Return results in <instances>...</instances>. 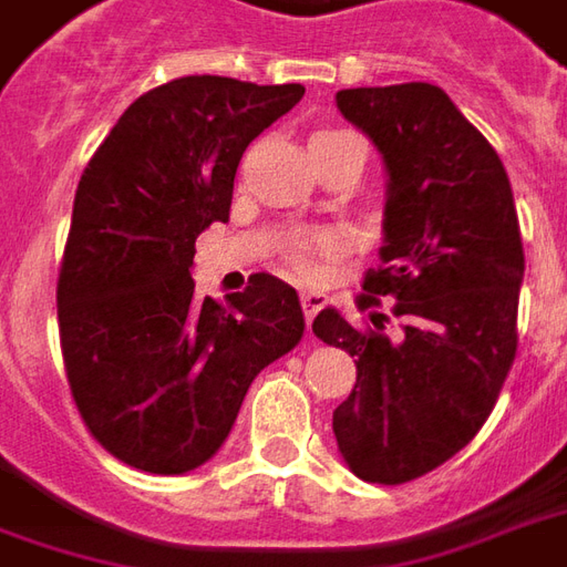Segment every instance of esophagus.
Wrapping results in <instances>:
<instances>
[{
	"label": "esophagus",
	"mask_w": 567,
	"mask_h": 567,
	"mask_svg": "<svg viewBox=\"0 0 567 567\" xmlns=\"http://www.w3.org/2000/svg\"><path fill=\"white\" fill-rule=\"evenodd\" d=\"M300 307H303L307 322H312V319H316V312L324 307V295L322 291H300Z\"/></svg>",
	"instance_id": "1"
}]
</instances>
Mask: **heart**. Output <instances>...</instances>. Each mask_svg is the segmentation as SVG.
<instances>
[{"instance_id":"b5f03b06","label":"heart","mask_w":567,"mask_h":567,"mask_svg":"<svg viewBox=\"0 0 567 567\" xmlns=\"http://www.w3.org/2000/svg\"><path fill=\"white\" fill-rule=\"evenodd\" d=\"M340 137H352V134L340 132V128H322V132H316L310 137V146H322L331 144V141H340ZM334 248V236H328V233H316V236H307V239H300L295 245V251H291V264H295V270L300 276H310V251H331Z\"/></svg>"}]
</instances>
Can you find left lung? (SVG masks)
Instances as JSON below:
<instances>
[{
	"label": "left lung",
	"instance_id": "8db88e82",
	"mask_svg": "<svg viewBox=\"0 0 567 567\" xmlns=\"http://www.w3.org/2000/svg\"><path fill=\"white\" fill-rule=\"evenodd\" d=\"M334 101L386 172L383 267L365 276L362 307L395 295L402 334L352 328L334 307L312 331L355 355V386L334 408L340 457L365 482L402 485L482 430L516 359V202L501 156L439 85L343 89Z\"/></svg>",
	"mask_w": 567,
	"mask_h": 567
}]
</instances>
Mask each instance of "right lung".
<instances>
[{"mask_svg":"<svg viewBox=\"0 0 567 567\" xmlns=\"http://www.w3.org/2000/svg\"><path fill=\"white\" fill-rule=\"evenodd\" d=\"M303 85L184 76L134 101L91 156L58 279L66 380L113 457L184 476L227 442L251 380L303 338L300 297L270 272L199 300L202 229L227 224L245 146Z\"/></svg>","mask_w":567,"mask_h":567,"instance_id":"1","label":"right lung"}]
</instances>
